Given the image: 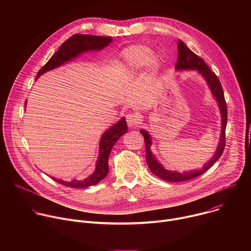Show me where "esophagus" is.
<instances>
[{
    "label": "esophagus",
    "instance_id": "1",
    "mask_svg": "<svg viewBox=\"0 0 251 251\" xmlns=\"http://www.w3.org/2000/svg\"><path fill=\"white\" fill-rule=\"evenodd\" d=\"M126 121H127L128 126L136 127L140 123V117L135 113H129L126 116Z\"/></svg>",
    "mask_w": 251,
    "mask_h": 251
}]
</instances>
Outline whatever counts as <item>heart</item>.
<instances>
[{"label": "heart", "instance_id": "b5f03b06", "mask_svg": "<svg viewBox=\"0 0 251 251\" xmlns=\"http://www.w3.org/2000/svg\"><path fill=\"white\" fill-rule=\"evenodd\" d=\"M122 62L129 75H135L145 66L153 74H157L162 66V60L158 55L153 54V50L146 46L137 45L124 50L121 53Z\"/></svg>", "mask_w": 251, "mask_h": 251}]
</instances>
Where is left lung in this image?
<instances>
[{
  "label": "left lung",
  "mask_w": 251,
  "mask_h": 251,
  "mask_svg": "<svg viewBox=\"0 0 251 251\" xmlns=\"http://www.w3.org/2000/svg\"><path fill=\"white\" fill-rule=\"evenodd\" d=\"M176 70H184V69H195L198 70L199 73L203 76L205 81L207 82L213 97L217 99V102L220 106V110L222 114V134L219 146L217 148L216 153L213 154L212 158L203 166L201 170L197 171H190L185 173H177L166 170L155 158V156L151 152V136L145 130H140V133L144 136L145 146H146V161L148 164L149 169L151 172L157 176L158 177L162 178L167 182H183L195 178L204 172H206L212 165L216 163L219 158L223 155L225 146H226V128L227 122V106L225 99L224 89L221 84L220 79L216 75V74L212 73L210 68L206 65L204 60L198 56L195 52H193L181 40L177 42V61L176 63Z\"/></svg>",
  "instance_id": "obj_1"
}]
</instances>
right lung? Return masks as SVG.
Segmentation results:
<instances>
[{
  "label": "right lung",
  "instance_id": "obj_1",
  "mask_svg": "<svg viewBox=\"0 0 251 251\" xmlns=\"http://www.w3.org/2000/svg\"><path fill=\"white\" fill-rule=\"evenodd\" d=\"M112 42L111 37H99V35L91 34H74L66 40L58 49V50L50 58V60L40 69L37 75V78L40 77L43 74L51 70L55 67L60 66L61 64L77 57L79 54L89 51V50H100L105 47L108 46ZM26 104V101L25 105ZM127 123L125 118H122L115 125L110 127L106 132L103 133L100 139L99 144V156L96 162L95 171L92 175L87 176L82 181L73 180L70 182H65L58 178L52 177V180L57 183L70 187L74 189H82L98 184L100 181L107 176L109 171L108 168V158L109 154L115 145L117 140L127 132Z\"/></svg>",
  "mask_w": 251,
  "mask_h": 251
}]
</instances>
